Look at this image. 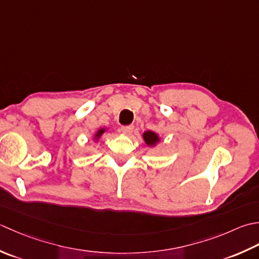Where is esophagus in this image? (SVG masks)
<instances>
[{
	"label": "esophagus",
	"mask_w": 259,
	"mask_h": 259,
	"mask_svg": "<svg viewBox=\"0 0 259 259\" xmlns=\"http://www.w3.org/2000/svg\"><path fill=\"white\" fill-rule=\"evenodd\" d=\"M133 126L132 125H126V126H122V132L125 135H131L132 132H133Z\"/></svg>",
	"instance_id": "1"
}]
</instances>
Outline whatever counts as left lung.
Segmentation results:
<instances>
[{
	"instance_id": "left-lung-1",
	"label": "left lung",
	"mask_w": 259,
	"mask_h": 259,
	"mask_svg": "<svg viewBox=\"0 0 259 259\" xmlns=\"http://www.w3.org/2000/svg\"><path fill=\"white\" fill-rule=\"evenodd\" d=\"M143 140L147 146L154 147V146H156V144L160 143L161 137L159 136V134H156L155 132L146 131L143 133Z\"/></svg>"
}]
</instances>
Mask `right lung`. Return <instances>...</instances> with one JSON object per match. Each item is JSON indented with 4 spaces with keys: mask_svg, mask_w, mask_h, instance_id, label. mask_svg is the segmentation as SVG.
<instances>
[{
    "mask_svg": "<svg viewBox=\"0 0 259 259\" xmlns=\"http://www.w3.org/2000/svg\"><path fill=\"white\" fill-rule=\"evenodd\" d=\"M108 131V127H103V128H99L97 130L96 132H95V134L93 136V141L96 143V142H98L100 140V137H102L106 132Z\"/></svg>",
    "mask_w": 259,
    "mask_h": 259,
    "instance_id": "1",
    "label": "right lung"
}]
</instances>
